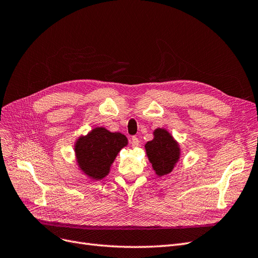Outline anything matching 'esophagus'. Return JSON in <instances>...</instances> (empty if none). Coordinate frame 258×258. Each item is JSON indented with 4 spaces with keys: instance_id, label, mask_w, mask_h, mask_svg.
<instances>
[{
    "instance_id": "1",
    "label": "esophagus",
    "mask_w": 258,
    "mask_h": 258,
    "mask_svg": "<svg viewBox=\"0 0 258 258\" xmlns=\"http://www.w3.org/2000/svg\"><path fill=\"white\" fill-rule=\"evenodd\" d=\"M130 143H131L132 147H137V146L140 145V141H139V139L137 137H132L131 140H130Z\"/></svg>"
}]
</instances>
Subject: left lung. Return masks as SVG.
I'll return each mask as SVG.
<instances>
[{
    "label": "left lung",
    "mask_w": 258,
    "mask_h": 258,
    "mask_svg": "<svg viewBox=\"0 0 258 258\" xmlns=\"http://www.w3.org/2000/svg\"><path fill=\"white\" fill-rule=\"evenodd\" d=\"M154 140L145 144L148 159L158 175H166L172 171L179 157V148L168 131L157 129Z\"/></svg>",
    "instance_id": "left-lung-1"
}]
</instances>
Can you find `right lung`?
Instances as JSON below:
<instances>
[{
  "label": "right lung",
  "mask_w": 258,
  "mask_h": 258,
  "mask_svg": "<svg viewBox=\"0 0 258 258\" xmlns=\"http://www.w3.org/2000/svg\"><path fill=\"white\" fill-rule=\"evenodd\" d=\"M126 145L127 138L119 132L113 134L104 128H96L77 141V161L86 174L101 179L108 173L116 155Z\"/></svg>",
  "instance_id": "1"
}]
</instances>
